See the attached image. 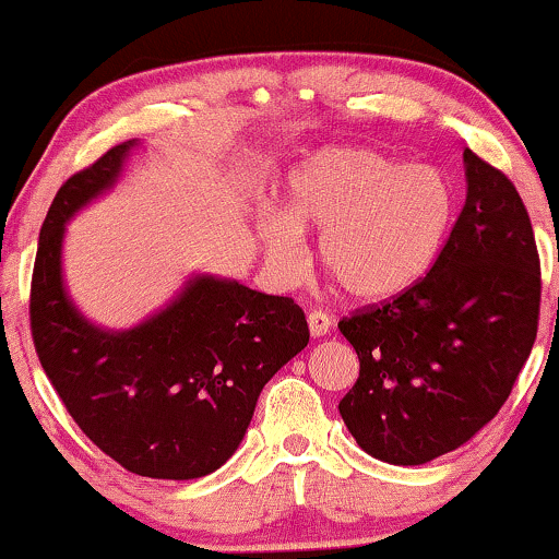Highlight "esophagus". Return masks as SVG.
<instances>
[{
  "label": "esophagus",
  "mask_w": 559,
  "mask_h": 559,
  "mask_svg": "<svg viewBox=\"0 0 559 559\" xmlns=\"http://www.w3.org/2000/svg\"><path fill=\"white\" fill-rule=\"evenodd\" d=\"M307 325H309V333H312V338H322V335L331 333L333 318L328 312H320V309H312V312L307 314Z\"/></svg>",
  "instance_id": "obj_1"
}]
</instances>
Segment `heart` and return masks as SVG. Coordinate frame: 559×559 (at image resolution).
Returning <instances> with one entry per match:
<instances>
[{
  "label": "heart",
  "instance_id": "obj_1",
  "mask_svg": "<svg viewBox=\"0 0 559 559\" xmlns=\"http://www.w3.org/2000/svg\"><path fill=\"white\" fill-rule=\"evenodd\" d=\"M453 218L445 174L372 147H328L288 177L286 207L260 218L265 258L284 278L305 258L301 231L320 234L325 271L356 301H388L435 265Z\"/></svg>",
  "mask_w": 559,
  "mask_h": 559
}]
</instances>
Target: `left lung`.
Here are the masks:
<instances>
[{"instance_id": "obj_1", "label": "left lung", "mask_w": 559, "mask_h": 559, "mask_svg": "<svg viewBox=\"0 0 559 559\" xmlns=\"http://www.w3.org/2000/svg\"><path fill=\"white\" fill-rule=\"evenodd\" d=\"M466 205L419 284L338 322L359 380L338 403L359 448L421 466L468 442L508 401L539 322V254L506 174L466 147Z\"/></svg>"}]
</instances>
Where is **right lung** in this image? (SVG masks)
<instances>
[{
	"mask_svg": "<svg viewBox=\"0 0 559 559\" xmlns=\"http://www.w3.org/2000/svg\"><path fill=\"white\" fill-rule=\"evenodd\" d=\"M140 145H114L53 198L33 267V344L67 412L106 455L151 479H200L231 459L260 390L309 331L294 299L211 273H192L124 331L80 312L62 271L67 224L117 187Z\"/></svg>",
	"mask_w": 559,
	"mask_h": 559,
	"instance_id": "obj_1",
	"label": "right lung"
}]
</instances>
